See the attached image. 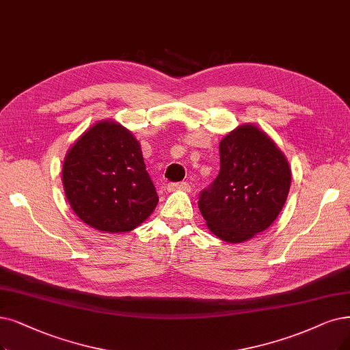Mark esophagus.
<instances>
[{"instance_id":"34e87169","label":"esophagus","mask_w":350,"mask_h":350,"mask_svg":"<svg viewBox=\"0 0 350 350\" xmlns=\"http://www.w3.org/2000/svg\"><path fill=\"white\" fill-rule=\"evenodd\" d=\"M167 191L174 192V191H189V185L187 183H171L167 184Z\"/></svg>"}]
</instances>
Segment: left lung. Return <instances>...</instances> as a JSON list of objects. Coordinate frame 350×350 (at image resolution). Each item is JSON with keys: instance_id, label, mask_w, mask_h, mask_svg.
<instances>
[{"instance_id": "1", "label": "left lung", "mask_w": 350, "mask_h": 350, "mask_svg": "<svg viewBox=\"0 0 350 350\" xmlns=\"http://www.w3.org/2000/svg\"><path fill=\"white\" fill-rule=\"evenodd\" d=\"M219 174L200 195L206 226L219 240L237 244L267 230L283 209L291 170L273 139L253 123L219 142Z\"/></svg>"}]
</instances>
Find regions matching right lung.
Listing matches in <instances>:
<instances>
[{
  "mask_svg": "<svg viewBox=\"0 0 350 350\" xmlns=\"http://www.w3.org/2000/svg\"><path fill=\"white\" fill-rule=\"evenodd\" d=\"M63 188L75 214L103 232L132 231L153 213L158 193L131 131L100 120L66 153Z\"/></svg>",
  "mask_w": 350,
  "mask_h": 350,
  "instance_id": "right-lung-1",
  "label": "right lung"
}]
</instances>
